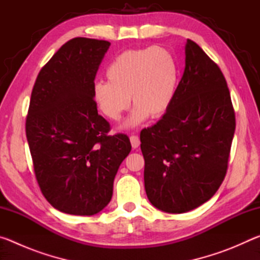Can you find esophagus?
Wrapping results in <instances>:
<instances>
[{"mask_svg":"<svg viewBox=\"0 0 260 260\" xmlns=\"http://www.w3.org/2000/svg\"><path fill=\"white\" fill-rule=\"evenodd\" d=\"M129 140H131V144H132V147H133V149H136V148L140 147V139H139V136L132 135L131 138H129Z\"/></svg>","mask_w":260,"mask_h":260,"instance_id":"esophagus-1","label":"esophagus"}]
</instances>
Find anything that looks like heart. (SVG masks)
Here are the masks:
<instances>
[{
    "label": "heart",
    "instance_id": "b5f03b06",
    "mask_svg": "<svg viewBox=\"0 0 260 260\" xmlns=\"http://www.w3.org/2000/svg\"><path fill=\"white\" fill-rule=\"evenodd\" d=\"M108 81L93 85V99L105 118L118 121L131 99L134 105L124 127L131 128L148 119L165 116L172 105L179 83V67L174 56L161 47L131 49L108 65Z\"/></svg>",
    "mask_w": 260,
    "mask_h": 260
}]
</instances>
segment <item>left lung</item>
<instances>
[{
  "mask_svg": "<svg viewBox=\"0 0 260 260\" xmlns=\"http://www.w3.org/2000/svg\"><path fill=\"white\" fill-rule=\"evenodd\" d=\"M184 54L172 105L140 135L148 200L167 213L188 212L214 195L235 132L230 89L218 65L189 39Z\"/></svg>",
  "mask_w": 260,
  "mask_h": 260,
  "instance_id": "left-lung-1",
  "label": "left lung"
}]
</instances>
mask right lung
<instances>
[{
  "mask_svg": "<svg viewBox=\"0 0 260 260\" xmlns=\"http://www.w3.org/2000/svg\"><path fill=\"white\" fill-rule=\"evenodd\" d=\"M111 43L74 38L41 69L34 83L26 138L43 196L60 212L93 215L111 201L114 177L131 152L125 134L108 135L93 85Z\"/></svg>",
  "mask_w": 260,
  "mask_h": 260,
  "instance_id": "1",
  "label": "right lung"
}]
</instances>
